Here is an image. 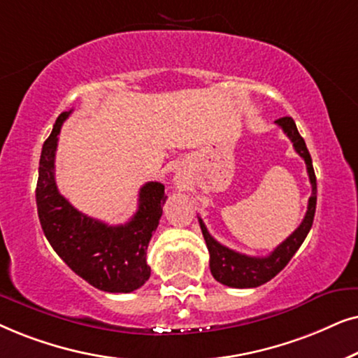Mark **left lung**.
Here are the masks:
<instances>
[{
	"instance_id": "1",
	"label": "left lung",
	"mask_w": 358,
	"mask_h": 358,
	"mask_svg": "<svg viewBox=\"0 0 358 358\" xmlns=\"http://www.w3.org/2000/svg\"><path fill=\"white\" fill-rule=\"evenodd\" d=\"M275 122L278 124V126L283 129L285 134L289 137V141L293 142L294 150L298 152V155L301 157L304 164H306V170L309 175V182H311L313 193L308 201L306 216H304L303 222L299 224V227L266 257H250L245 254H239V252L219 244V242L209 234L206 226H204L203 219L199 217V226H201L203 237L204 241H206L208 252H209V268H211V273L219 283L226 285V287H231V288H255L266 282H270L275 275H278L280 271L288 265V262L292 260V257L296 254V250L301 247L304 239H306L309 229H311L313 221H314L317 187H316V175H314L311 155H309L308 147L304 144V139L299 136L296 124H294L292 117L288 116L280 117L276 119Z\"/></svg>"
}]
</instances>
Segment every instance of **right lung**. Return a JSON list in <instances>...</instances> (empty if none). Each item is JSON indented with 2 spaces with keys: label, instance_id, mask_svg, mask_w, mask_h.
<instances>
[{
  "label": "right lung",
  "instance_id": "right-lung-1",
  "mask_svg": "<svg viewBox=\"0 0 358 358\" xmlns=\"http://www.w3.org/2000/svg\"><path fill=\"white\" fill-rule=\"evenodd\" d=\"M70 113L71 109L57 117L42 145L36 188L42 231L57 255L85 282L101 292L131 293L150 276L147 247L162 217L165 187L159 182L145 183L136 214L121 226H108L75 209L59 193L54 173L57 142Z\"/></svg>",
  "mask_w": 358,
  "mask_h": 358
}]
</instances>
